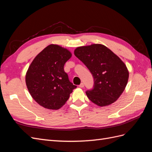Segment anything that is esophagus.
<instances>
[{
	"label": "esophagus",
	"mask_w": 152,
	"mask_h": 152,
	"mask_svg": "<svg viewBox=\"0 0 152 152\" xmlns=\"http://www.w3.org/2000/svg\"><path fill=\"white\" fill-rule=\"evenodd\" d=\"M79 87H81V88H82V87H84V83H81V84L79 85Z\"/></svg>",
	"instance_id": "1"
}]
</instances>
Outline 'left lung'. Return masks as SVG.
Segmentation results:
<instances>
[{
	"instance_id": "left-lung-1",
	"label": "left lung",
	"mask_w": 152,
	"mask_h": 152,
	"mask_svg": "<svg viewBox=\"0 0 152 152\" xmlns=\"http://www.w3.org/2000/svg\"><path fill=\"white\" fill-rule=\"evenodd\" d=\"M74 54L93 77V88L86 92L88 98L99 107L115 102L125 89L129 79L124 63L102 44L79 47Z\"/></svg>"
}]
</instances>
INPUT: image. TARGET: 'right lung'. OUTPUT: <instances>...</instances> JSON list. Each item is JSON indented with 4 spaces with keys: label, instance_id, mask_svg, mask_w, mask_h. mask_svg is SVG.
I'll use <instances>...</instances> for the list:
<instances>
[{
    "label": "right lung",
    "instance_id": "right-lung-1",
    "mask_svg": "<svg viewBox=\"0 0 152 152\" xmlns=\"http://www.w3.org/2000/svg\"><path fill=\"white\" fill-rule=\"evenodd\" d=\"M71 56L66 49L50 44L31 62L26 74V84L31 97L40 106L50 110L60 108L77 87L64 70Z\"/></svg>",
    "mask_w": 152,
    "mask_h": 152
}]
</instances>
